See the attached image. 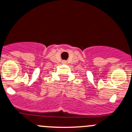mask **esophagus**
Segmentation results:
<instances>
[{"label":"esophagus","mask_w":132,"mask_h":132,"mask_svg":"<svg viewBox=\"0 0 132 132\" xmlns=\"http://www.w3.org/2000/svg\"><path fill=\"white\" fill-rule=\"evenodd\" d=\"M64 62V63H65V62H65V61H64V62Z\"/></svg>","instance_id":"1"}]
</instances>
